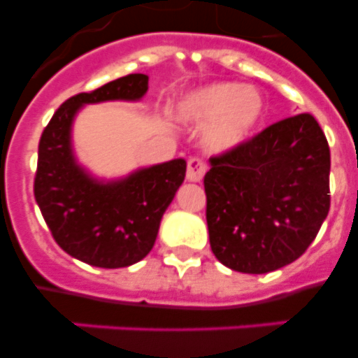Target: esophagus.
<instances>
[{
	"mask_svg": "<svg viewBox=\"0 0 358 358\" xmlns=\"http://www.w3.org/2000/svg\"><path fill=\"white\" fill-rule=\"evenodd\" d=\"M206 163L202 162L201 157H189L188 159V165H186V179L192 182H199L204 177L206 173Z\"/></svg>",
	"mask_w": 358,
	"mask_h": 358,
	"instance_id": "obj_1",
	"label": "esophagus"
}]
</instances>
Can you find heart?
<instances>
[{"mask_svg":"<svg viewBox=\"0 0 358 358\" xmlns=\"http://www.w3.org/2000/svg\"><path fill=\"white\" fill-rule=\"evenodd\" d=\"M186 119L196 124L210 122L208 145L213 150H229L252 133L264 111L262 96L252 87L216 83L193 92L182 106Z\"/></svg>","mask_w":358,"mask_h":358,"instance_id":"heart-1","label":"heart"}]
</instances>
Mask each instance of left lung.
<instances>
[{
    "label": "left lung",
    "instance_id": "obj_1",
    "mask_svg": "<svg viewBox=\"0 0 358 358\" xmlns=\"http://www.w3.org/2000/svg\"><path fill=\"white\" fill-rule=\"evenodd\" d=\"M209 163L206 220L222 264L268 273L309 248L330 209V147L313 115L278 120Z\"/></svg>",
    "mask_w": 358,
    "mask_h": 358
}]
</instances>
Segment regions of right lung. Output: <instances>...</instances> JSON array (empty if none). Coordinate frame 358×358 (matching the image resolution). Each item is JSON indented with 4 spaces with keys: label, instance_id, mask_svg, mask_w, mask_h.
Wrapping results in <instances>:
<instances>
[{
    "label": "right lung",
    "instance_id": "right-lung-1",
    "mask_svg": "<svg viewBox=\"0 0 358 358\" xmlns=\"http://www.w3.org/2000/svg\"><path fill=\"white\" fill-rule=\"evenodd\" d=\"M147 88L149 76L127 74L72 96L55 111L38 142L35 201L62 250L92 266L124 268L142 261L154 247L163 213L185 181V159L111 182L90 177L74 159L71 126L83 104L136 101Z\"/></svg>",
    "mask_w": 358,
    "mask_h": 358
}]
</instances>
